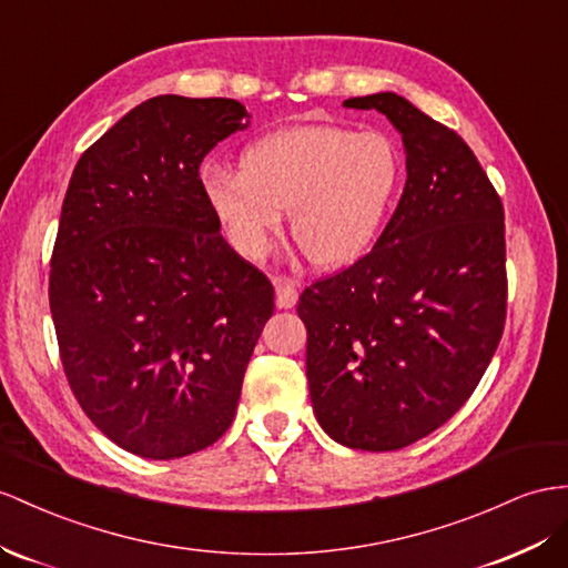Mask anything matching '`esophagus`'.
I'll return each instance as SVG.
<instances>
[{"label": "esophagus", "instance_id": "1", "mask_svg": "<svg viewBox=\"0 0 568 568\" xmlns=\"http://www.w3.org/2000/svg\"><path fill=\"white\" fill-rule=\"evenodd\" d=\"M273 285H275V304H278L281 310H293L300 295L297 281L287 278V275H275Z\"/></svg>", "mask_w": 568, "mask_h": 568}]
</instances>
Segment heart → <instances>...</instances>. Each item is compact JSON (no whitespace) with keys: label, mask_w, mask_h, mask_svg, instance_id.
<instances>
[{"label":"heart","mask_w":568,"mask_h":568,"mask_svg":"<svg viewBox=\"0 0 568 568\" xmlns=\"http://www.w3.org/2000/svg\"><path fill=\"white\" fill-rule=\"evenodd\" d=\"M242 170L211 165L201 192L232 250L261 258L290 211L297 244L322 266H347L379 240L403 182L396 143L382 132L312 124L246 145Z\"/></svg>","instance_id":"1"}]
</instances>
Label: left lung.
Returning a JSON list of instances; mask_svg holds the SVG:
<instances>
[{
    "label": "left lung",
    "mask_w": 568,
    "mask_h": 568,
    "mask_svg": "<svg viewBox=\"0 0 568 568\" xmlns=\"http://www.w3.org/2000/svg\"><path fill=\"white\" fill-rule=\"evenodd\" d=\"M386 114L408 180L372 252L300 295L318 425L343 446L398 450L473 396L506 324L504 206L454 129L396 93L345 100Z\"/></svg>",
    "instance_id": "1"
}]
</instances>
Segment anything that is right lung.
Returning a JSON list of instances; mask_svg holds the SVG:
<instances>
[{
  "mask_svg": "<svg viewBox=\"0 0 568 568\" xmlns=\"http://www.w3.org/2000/svg\"><path fill=\"white\" fill-rule=\"evenodd\" d=\"M250 124L230 98L158 95L85 149L50 258L71 394L108 439L182 458L232 425L273 285L221 235L199 168Z\"/></svg>",
  "mask_w": 568,
  "mask_h": 568,
  "instance_id": "obj_1",
  "label": "right lung"
}]
</instances>
